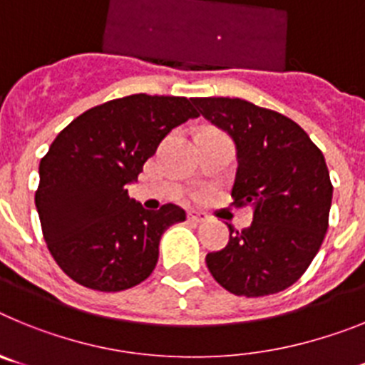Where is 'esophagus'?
I'll use <instances>...</instances> for the list:
<instances>
[{"mask_svg": "<svg viewBox=\"0 0 365 365\" xmlns=\"http://www.w3.org/2000/svg\"><path fill=\"white\" fill-rule=\"evenodd\" d=\"M208 215L206 214H201V212H195V210H190L188 212V221H192V222H205V221H208Z\"/></svg>", "mask_w": 365, "mask_h": 365, "instance_id": "obj_1", "label": "esophagus"}]
</instances>
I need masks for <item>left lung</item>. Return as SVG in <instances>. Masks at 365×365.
<instances>
[{
  "label": "left lung",
  "instance_id": "obj_1",
  "mask_svg": "<svg viewBox=\"0 0 365 365\" xmlns=\"http://www.w3.org/2000/svg\"><path fill=\"white\" fill-rule=\"evenodd\" d=\"M199 115L235 144L234 205L252 206L250 227L235 232L206 267L228 292L276 294L298 282L327 232L333 185L324 153L282 113L241 98H193Z\"/></svg>",
  "mask_w": 365,
  "mask_h": 365
}]
</instances>
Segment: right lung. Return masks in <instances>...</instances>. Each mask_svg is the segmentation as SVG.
I'll list each match as a JSON object with an SVG mask.
<instances>
[{"mask_svg":"<svg viewBox=\"0 0 365 365\" xmlns=\"http://www.w3.org/2000/svg\"><path fill=\"white\" fill-rule=\"evenodd\" d=\"M199 117L185 96L131 95L74 118L40 160L36 210L60 269L95 291L131 289L153 272L177 205L150 212L128 186L173 128Z\"/></svg>","mask_w":365,"mask_h":365,"instance_id":"obj_1","label":"right lung"}]
</instances>
